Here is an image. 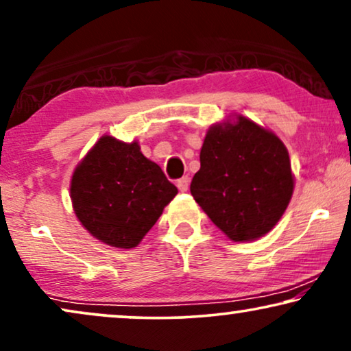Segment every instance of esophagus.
<instances>
[{"label":"esophagus","instance_id":"34e87169","mask_svg":"<svg viewBox=\"0 0 351 351\" xmlns=\"http://www.w3.org/2000/svg\"><path fill=\"white\" fill-rule=\"evenodd\" d=\"M189 185H190V179H189V177H186V176L177 180V186H179L180 191H186V190H189Z\"/></svg>","mask_w":351,"mask_h":351}]
</instances>
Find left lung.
Here are the masks:
<instances>
[{
  "mask_svg": "<svg viewBox=\"0 0 351 351\" xmlns=\"http://www.w3.org/2000/svg\"><path fill=\"white\" fill-rule=\"evenodd\" d=\"M199 162L191 195L232 241H254L280 222L295 180L275 132L233 114L208 129Z\"/></svg>",
  "mask_w": 351,
  "mask_h": 351,
  "instance_id": "8db88e82",
  "label": "left lung"
}]
</instances>
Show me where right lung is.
I'll return each mask as SVG.
<instances>
[{"mask_svg": "<svg viewBox=\"0 0 351 351\" xmlns=\"http://www.w3.org/2000/svg\"><path fill=\"white\" fill-rule=\"evenodd\" d=\"M177 186L143 156L137 141L102 136L76 165L70 198L76 219L112 247L131 249L174 199Z\"/></svg>", "mask_w": 351, "mask_h": 351, "instance_id": "1", "label": "right lung"}]
</instances>
